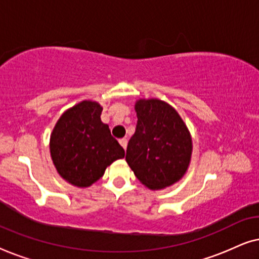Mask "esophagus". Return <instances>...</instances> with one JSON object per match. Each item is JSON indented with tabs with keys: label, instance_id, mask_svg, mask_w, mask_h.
I'll list each match as a JSON object with an SVG mask.
<instances>
[{
	"label": "esophagus",
	"instance_id": "esophagus-1",
	"mask_svg": "<svg viewBox=\"0 0 259 259\" xmlns=\"http://www.w3.org/2000/svg\"><path fill=\"white\" fill-rule=\"evenodd\" d=\"M119 143L123 147V150H126V147H127V139H125V138H123V139H120Z\"/></svg>",
	"mask_w": 259,
	"mask_h": 259
}]
</instances>
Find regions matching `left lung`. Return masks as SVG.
I'll list each match as a JSON object with an SVG mask.
<instances>
[{
  "label": "left lung",
  "instance_id": "left-lung-1",
  "mask_svg": "<svg viewBox=\"0 0 259 259\" xmlns=\"http://www.w3.org/2000/svg\"><path fill=\"white\" fill-rule=\"evenodd\" d=\"M137 128L127 145L126 161L139 182L162 190L185 176L192 155V138L179 113L159 99H139Z\"/></svg>",
  "mask_w": 259,
  "mask_h": 259
}]
</instances>
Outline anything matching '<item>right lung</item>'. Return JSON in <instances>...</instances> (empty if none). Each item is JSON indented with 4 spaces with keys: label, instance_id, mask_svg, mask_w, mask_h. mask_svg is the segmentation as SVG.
<instances>
[{
    "label": "right lung",
    "instance_id": "obj_1",
    "mask_svg": "<svg viewBox=\"0 0 259 259\" xmlns=\"http://www.w3.org/2000/svg\"><path fill=\"white\" fill-rule=\"evenodd\" d=\"M101 105L83 100L67 109L55 123L49 140L51 157L62 179L76 187H88L104 176L125 151L101 121Z\"/></svg>",
    "mask_w": 259,
    "mask_h": 259
}]
</instances>
